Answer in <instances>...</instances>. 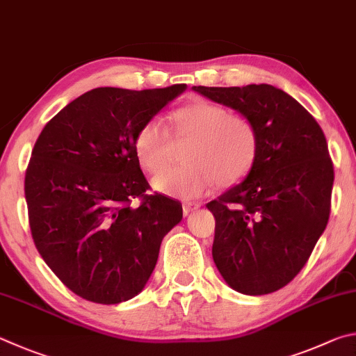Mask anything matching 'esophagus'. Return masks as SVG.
<instances>
[{
	"label": "esophagus",
	"instance_id": "esophagus-1",
	"mask_svg": "<svg viewBox=\"0 0 356 356\" xmlns=\"http://www.w3.org/2000/svg\"><path fill=\"white\" fill-rule=\"evenodd\" d=\"M198 208H200V204H198V203H192V202H184L183 203V213H184V216L194 213V211L198 209Z\"/></svg>",
	"mask_w": 356,
	"mask_h": 356
}]
</instances>
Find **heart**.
<instances>
[{
    "label": "heart",
    "mask_w": 356,
    "mask_h": 356,
    "mask_svg": "<svg viewBox=\"0 0 356 356\" xmlns=\"http://www.w3.org/2000/svg\"><path fill=\"white\" fill-rule=\"evenodd\" d=\"M175 139L189 137L183 152L186 164L153 179V188L167 195L197 197L217 183L220 188L239 184L257 162L258 131L250 118L232 114L228 108L195 98L170 114ZM137 164L148 175L165 170L170 140L159 120L149 118L133 140Z\"/></svg>",
    "instance_id": "b5f03b06"
}]
</instances>
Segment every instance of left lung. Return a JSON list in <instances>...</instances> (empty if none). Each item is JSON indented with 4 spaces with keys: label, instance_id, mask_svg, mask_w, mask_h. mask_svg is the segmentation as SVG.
<instances>
[{
    "label": "left lung",
    "instance_id": "1",
    "mask_svg": "<svg viewBox=\"0 0 356 356\" xmlns=\"http://www.w3.org/2000/svg\"><path fill=\"white\" fill-rule=\"evenodd\" d=\"M194 90L250 118L259 152L252 172L207 207L213 258L234 291L264 296L291 283L325 229L334 181L325 134L303 106L270 84Z\"/></svg>",
    "mask_w": 356,
    "mask_h": 356
}]
</instances>
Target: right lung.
<instances>
[{
	"mask_svg": "<svg viewBox=\"0 0 356 356\" xmlns=\"http://www.w3.org/2000/svg\"><path fill=\"white\" fill-rule=\"evenodd\" d=\"M184 89L98 87L35 140L24 177L31 234L56 277L86 300L115 305L139 294L162 238L183 219L181 203L148 194L133 140Z\"/></svg>",
	"mask_w": 356,
	"mask_h": 356,
	"instance_id": "1",
	"label": "right lung"
}]
</instances>
